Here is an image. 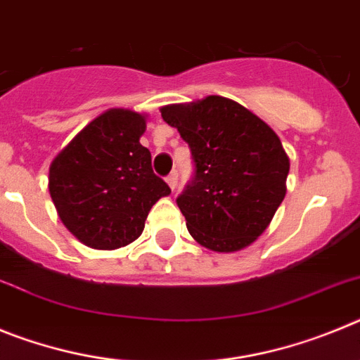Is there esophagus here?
Masks as SVG:
<instances>
[{"instance_id":"1","label":"esophagus","mask_w":360,"mask_h":360,"mask_svg":"<svg viewBox=\"0 0 360 360\" xmlns=\"http://www.w3.org/2000/svg\"><path fill=\"white\" fill-rule=\"evenodd\" d=\"M165 182H167V186H169L171 189L174 191V187H176V182H178V173H176V171H173V173H171L169 176L165 178Z\"/></svg>"}]
</instances>
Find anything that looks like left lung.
<instances>
[{"label":"left lung","instance_id":"1","mask_svg":"<svg viewBox=\"0 0 360 360\" xmlns=\"http://www.w3.org/2000/svg\"><path fill=\"white\" fill-rule=\"evenodd\" d=\"M160 113L195 160V178L176 198L191 236L214 252L252 245L287 195L290 160L274 129L219 95L169 104Z\"/></svg>","mask_w":360,"mask_h":360}]
</instances>
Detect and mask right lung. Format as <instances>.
Instances as JSON below:
<instances>
[{"label": "right lung", "mask_w": 360, "mask_h": 360, "mask_svg": "<svg viewBox=\"0 0 360 360\" xmlns=\"http://www.w3.org/2000/svg\"><path fill=\"white\" fill-rule=\"evenodd\" d=\"M146 122L144 113L111 108L86 124L50 164L57 214L86 247L113 250L135 241L153 205L171 193L141 144Z\"/></svg>", "instance_id": "1"}]
</instances>
